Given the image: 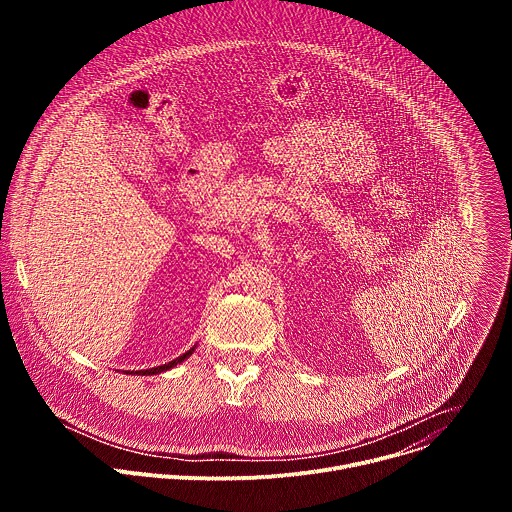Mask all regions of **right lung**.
Wrapping results in <instances>:
<instances>
[{
  "label": "right lung",
  "instance_id": "1",
  "mask_svg": "<svg viewBox=\"0 0 512 512\" xmlns=\"http://www.w3.org/2000/svg\"><path fill=\"white\" fill-rule=\"evenodd\" d=\"M194 348H196V346H192L190 350H186L182 356H178V358L170 360L168 364H162V367H154V369H143V371H135V373H133V371H131V373H129V371H125V373H127V375H143V377H150V375H160V373H164V371H170V369H174L176 364L184 362L186 358H190V354L194 352Z\"/></svg>",
  "mask_w": 512,
  "mask_h": 512
}]
</instances>
